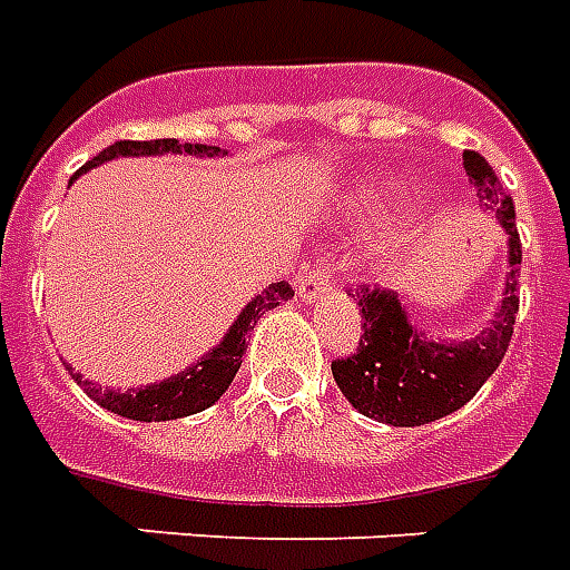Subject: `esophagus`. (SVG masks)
Segmentation results:
<instances>
[{"label":"esophagus","instance_id":"esophagus-1","mask_svg":"<svg viewBox=\"0 0 570 570\" xmlns=\"http://www.w3.org/2000/svg\"><path fill=\"white\" fill-rule=\"evenodd\" d=\"M331 285H333V279L327 276V269L309 267L301 276V282H297V297H301L303 303H312L315 297H321L324 291H331Z\"/></svg>","mask_w":570,"mask_h":570}]
</instances>
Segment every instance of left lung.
I'll use <instances>...</instances> for the list:
<instances>
[{"instance_id":"8db88e82","label":"left lung","mask_w":570,"mask_h":570,"mask_svg":"<svg viewBox=\"0 0 570 570\" xmlns=\"http://www.w3.org/2000/svg\"><path fill=\"white\" fill-rule=\"evenodd\" d=\"M465 174L474 179L487 213H493L508 237V276L499 309L490 324L465 340H442L417 331L409 309L393 291H357L363 340L357 354L331 363L333 382L361 414L391 426H421L463 409L483 382L499 370L513 318L520 309V234L513 222V200L478 153L463 156Z\"/></svg>"}]
</instances>
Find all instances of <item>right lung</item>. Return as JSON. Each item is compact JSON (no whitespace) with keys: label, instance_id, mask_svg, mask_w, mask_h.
Wrapping results in <instances>:
<instances>
[{"label":"right lung","instance_id":"add662e5","mask_svg":"<svg viewBox=\"0 0 570 570\" xmlns=\"http://www.w3.org/2000/svg\"><path fill=\"white\" fill-rule=\"evenodd\" d=\"M198 156V158H216L228 156L225 149L207 147V144H179L177 138H161V140H117L114 147L101 149L92 161H87L83 168L77 170L75 179L80 174H87L89 168H98L105 161H114V158H140V156ZM294 291L285 282H273L269 288H264L261 294H255L246 309L239 312L234 324L228 327V333L222 336V342L216 348H209L198 363H191L177 375H170L165 382L147 384V387H131V391H114L107 387L101 391V384L83 382L80 372H71L83 391H87L89 400H96L101 409L119 414V417H128V421H177V417H188V414H198L209 405H216L222 400V393L228 391L234 375H237L239 363H243V354H246V336L258 324V318L264 312L276 309L279 303L291 301Z\"/></svg>","mask_w":570,"mask_h":570}]
</instances>
